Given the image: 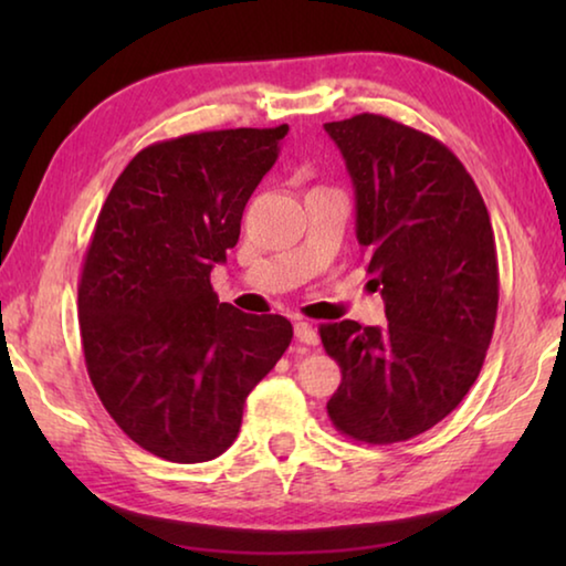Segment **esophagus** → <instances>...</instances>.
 Masks as SVG:
<instances>
[{"label":"esophagus","mask_w":566,"mask_h":566,"mask_svg":"<svg viewBox=\"0 0 566 566\" xmlns=\"http://www.w3.org/2000/svg\"><path fill=\"white\" fill-rule=\"evenodd\" d=\"M294 337L300 339L302 344H310V347H314V344H319V334H317V329L312 327L310 322H296L294 324Z\"/></svg>","instance_id":"34e87169"}]
</instances>
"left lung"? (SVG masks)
I'll list each match as a JSON object with an SVG mask.
<instances>
[{"mask_svg": "<svg viewBox=\"0 0 566 566\" xmlns=\"http://www.w3.org/2000/svg\"><path fill=\"white\" fill-rule=\"evenodd\" d=\"M354 181L357 239L385 300V329L344 319L319 337L339 364L332 424L364 444L442 421L490 349L500 266L484 199L454 151L381 114L324 124Z\"/></svg>", "mask_w": 566, "mask_h": 566, "instance_id": "1", "label": "left lung"}]
</instances>
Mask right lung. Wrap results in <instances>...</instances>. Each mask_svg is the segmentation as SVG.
Segmentation results:
<instances>
[{
	"instance_id": "add662e5",
	"label": "right lung",
	"mask_w": 566,
	"mask_h": 566,
	"mask_svg": "<svg viewBox=\"0 0 566 566\" xmlns=\"http://www.w3.org/2000/svg\"><path fill=\"white\" fill-rule=\"evenodd\" d=\"M286 132L149 145L94 224L80 280L84 361L122 432L167 462H209L232 447L249 391L292 342L290 319L239 312L209 282Z\"/></svg>"
}]
</instances>
